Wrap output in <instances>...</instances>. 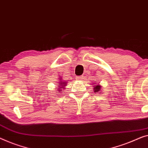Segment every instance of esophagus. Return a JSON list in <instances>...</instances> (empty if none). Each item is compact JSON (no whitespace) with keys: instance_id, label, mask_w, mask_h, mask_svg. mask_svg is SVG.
<instances>
[{"instance_id":"esophagus-1","label":"esophagus","mask_w":148,"mask_h":148,"mask_svg":"<svg viewBox=\"0 0 148 148\" xmlns=\"http://www.w3.org/2000/svg\"><path fill=\"white\" fill-rule=\"evenodd\" d=\"M77 79L78 81H82L83 80V77L82 76H78L77 77Z\"/></svg>"}]
</instances>
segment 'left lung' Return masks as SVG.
<instances>
[{
	"label": "left lung",
	"mask_w": 148,
	"mask_h": 148,
	"mask_svg": "<svg viewBox=\"0 0 148 148\" xmlns=\"http://www.w3.org/2000/svg\"><path fill=\"white\" fill-rule=\"evenodd\" d=\"M94 92H95V93H97V92H99V91L101 89V85H95V86H94Z\"/></svg>",
	"instance_id": "8db88e82"
}]
</instances>
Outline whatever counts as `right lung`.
<instances>
[{"label": "right lung", "instance_id": "add662e5", "mask_svg": "<svg viewBox=\"0 0 148 148\" xmlns=\"http://www.w3.org/2000/svg\"><path fill=\"white\" fill-rule=\"evenodd\" d=\"M60 81H61L59 82V83H57V85H58L57 87H59V88H57V89H58L59 91H62L61 89H63L64 87L66 86V85H67V82H66L65 81H63V80H62L61 79H60Z\"/></svg>", "mask_w": 148, "mask_h": 148}]
</instances>
